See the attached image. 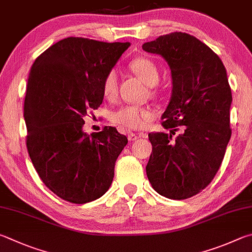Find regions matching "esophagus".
Listing matches in <instances>:
<instances>
[{"instance_id": "1", "label": "esophagus", "mask_w": 252, "mask_h": 252, "mask_svg": "<svg viewBox=\"0 0 252 252\" xmlns=\"http://www.w3.org/2000/svg\"><path fill=\"white\" fill-rule=\"evenodd\" d=\"M127 137H128V140H130V142H134V140H137L139 138V136L136 135V134L130 133V134H128V136H127Z\"/></svg>"}]
</instances>
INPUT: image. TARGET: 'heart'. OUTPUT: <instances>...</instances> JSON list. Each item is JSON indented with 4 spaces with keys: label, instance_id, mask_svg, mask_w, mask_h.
Returning a JSON list of instances; mask_svg holds the SVG:
<instances>
[{
    "label": "heart",
    "instance_id": "obj_1",
    "mask_svg": "<svg viewBox=\"0 0 252 252\" xmlns=\"http://www.w3.org/2000/svg\"><path fill=\"white\" fill-rule=\"evenodd\" d=\"M128 67L131 72L137 75L145 84L149 86H154L159 81V69H158L155 62L148 59V57H136L130 62ZM117 73L112 69L105 75L103 82H101V92H103L105 98L113 99L117 95ZM153 116L154 113L147 107L126 105L113 113L112 121L124 129L137 130L144 128Z\"/></svg>",
    "mask_w": 252,
    "mask_h": 252
}]
</instances>
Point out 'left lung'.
<instances>
[{"instance_id":"8db88e82","label":"left lung","mask_w":252,"mask_h":252,"mask_svg":"<svg viewBox=\"0 0 252 252\" xmlns=\"http://www.w3.org/2000/svg\"><path fill=\"white\" fill-rule=\"evenodd\" d=\"M143 50L164 57L173 77L170 101L161 116L169 134H148L153 152L147 177L159 195L187 199L211 183L231 137L226 68L210 47L187 33L161 35L143 44Z\"/></svg>"}]
</instances>
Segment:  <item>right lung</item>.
<instances>
[{
	"label": "right lung",
	"mask_w": 252,
	"mask_h": 252,
	"mask_svg": "<svg viewBox=\"0 0 252 252\" xmlns=\"http://www.w3.org/2000/svg\"><path fill=\"white\" fill-rule=\"evenodd\" d=\"M129 45L67 37L32 65L24 100L26 147L44 185L63 200L86 204L112 185L128 140L110 126L87 135L84 116L103 103L101 82Z\"/></svg>",
	"instance_id": "add662e5"
}]
</instances>
